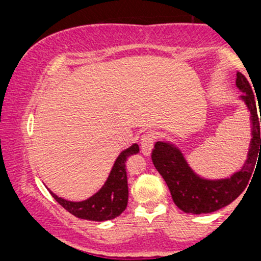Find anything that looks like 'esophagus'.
<instances>
[{"instance_id":"esophagus-1","label":"esophagus","mask_w":261,"mask_h":261,"mask_svg":"<svg viewBox=\"0 0 261 261\" xmlns=\"http://www.w3.org/2000/svg\"><path fill=\"white\" fill-rule=\"evenodd\" d=\"M154 146V137L151 133H146L141 139V152L145 155L151 153L152 148Z\"/></svg>"}]
</instances>
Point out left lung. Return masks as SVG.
Instances as JSON below:
<instances>
[{"label":"left lung","instance_id":"left-lung-1","mask_svg":"<svg viewBox=\"0 0 261 261\" xmlns=\"http://www.w3.org/2000/svg\"><path fill=\"white\" fill-rule=\"evenodd\" d=\"M236 86L244 94L239 99L244 101L250 113L251 140L247 161L242 168L229 178L205 179L197 175L178 146L169 141H158L152 151V161L168 185L173 201L187 214H210L229 205L247 188L256 160L261 158L260 122L256 104L249 82L241 72L236 74Z\"/></svg>","mask_w":261,"mask_h":261}]
</instances>
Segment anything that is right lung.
Here are the masks:
<instances>
[{
	"label": "right lung",
	"mask_w": 261,
	"mask_h": 261,
	"mask_svg": "<svg viewBox=\"0 0 261 261\" xmlns=\"http://www.w3.org/2000/svg\"><path fill=\"white\" fill-rule=\"evenodd\" d=\"M137 143L124 149L114 163L107 181L99 191L83 201H68L59 197L53 191L51 195L62 207L73 216L89 221H108L120 216L127 206L128 188L126 175V160L131 154L139 153Z\"/></svg>",
	"instance_id": "obj_1"
}]
</instances>
